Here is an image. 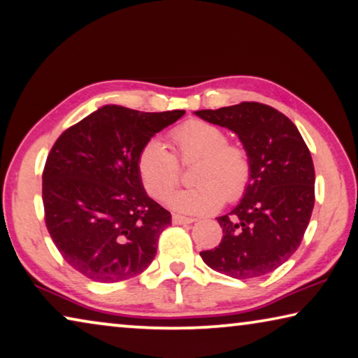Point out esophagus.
Segmentation results:
<instances>
[{
  "label": "esophagus",
  "mask_w": 358,
  "mask_h": 358,
  "mask_svg": "<svg viewBox=\"0 0 358 358\" xmlns=\"http://www.w3.org/2000/svg\"><path fill=\"white\" fill-rule=\"evenodd\" d=\"M192 222H195V219L180 216V214H173V224H176V225H180V224H192Z\"/></svg>",
  "instance_id": "1"
}]
</instances>
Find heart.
Returning a JSON list of instances; mask_svg holds the SVG:
<instances>
[{
	"label": "heart",
	"mask_w": 358,
	"mask_h": 358,
	"mask_svg": "<svg viewBox=\"0 0 358 358\" xmlns=\"http://www.w3.org/2000/svg\"><path fill=\"white\" fill-rule=\"evenodd\" d=\"M173 153L158 139H150L137 157V171L145 190L163 200L180 180V163L196 164L192 180L196 185L176 192L168 198L169 206L185 214L216 211L222 201H238L246 194L252 178V163L243 145L229 142L219 126L189 120L171 131Z\"/></svg>",
	"instance_id": "heart-1"
}]
</instances>
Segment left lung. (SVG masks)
Masks as SVG:
<instances>
[{
	"label": "left lung",
	"mask_w": 358,
	"mask_h": 358,
	"mask_svg": "<svg viewBox=\"0 0 358 358\" xmlns=\"http://www.w3.org/2000/svg\"><path fill=\"white\" fill-rule=\"evenodd\" d=\"M198 117L240 137L252 163L246 194L217 217L222 240L201 251L206 266L232 278L273 272L299 248L315 203V169L304 139L288 117L259 102H241Z\"/></svg>",
	"instance_id": "8db88e82"
}]
</instances>
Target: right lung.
<instances>
[{
    "label": "right lung",
    "mask_w": 358,
    "mask_h": 358,
    "mask_svg": "<svg viewBox=\"0 0 358 358\" xmlns=\"http://www.w3.org/2000/svg\"><path fill=\"white\" fill-rule=\"evenodd\" d=\"M184 110L106 106L65 129L43 171L48 232L69 264L99 283L144 272L171 213L145 194L137 157Z\"/></svg>",
    "instance_id": "obj_1"
}]
</instances>
